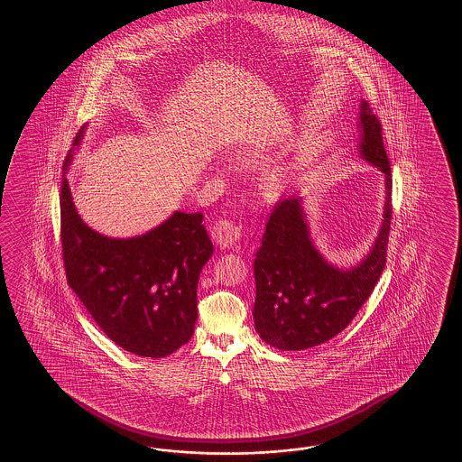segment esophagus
I'll use <instances>...</instances> for the list:
<instances>
[{"label": "esophagus", "mask_w": 462, "mask_h": 462, "mask_svg": "<svg viewBox=\"0 0 462 462\" xmlns=\"http://www.w3.org/2000/svg\"><path fill=\"white\" fill-rule=\"evenodd\" d=\"M211 238L220 247H232L240 238V228L232 220L220 218L211 226Z\"/></svg>", "instance_id": "34e87169"}]
</instances>
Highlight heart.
Returning <instances> with one entry per match:
<instances>
[{"mask_svg": "<svg viewBox=\"0 0 462 462\" xmlns=\"http://www.w3.org/2000/svg\"><path fill=\"white\" fill-rule=\"evenodd\" d=\"M266 189L271 195H278L281 189H282V176L280 172H271L267 174L266 178Z\"/></svg>", "mask_w": 462, "mask_h": 462, "instance_id": "b5f03b06", "label": "heart"}]
</instances>
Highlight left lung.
Masks as SVG:
<instances>
[{
    "label": "left lung",
    "mask_w": 462,
    "mask_h": 462,
    "mask_svg": "<svg viewBox=\"0 0 462 462\" xmlns=\"http://www.w3.org/2000/svg\"><path fill=\"white\" fill-rule=\"evenodd\" d=\"M359 149L386 176V203L378 238L352 269L330 266L313 247L300 196L284 198L269 215L255 254L254 320L261 338L280 350L315 347L340 334L371 296L386 266L392 226V168L383 126L367 101L361 103Z\"/></svg>",
    "instance_id": "8db88e82"
}]
</instances>
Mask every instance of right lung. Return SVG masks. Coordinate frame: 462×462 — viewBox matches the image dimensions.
<instances>
[{
  "label": "right lung",
  "mask_w": 462,
  "mask_h": 462,
  "mask_svg": "<svg viewBox=\"0 0 462 462\" xmlns=\"http://www.w3.org/2000/svg\"><path fill=\"white\" fill-rule=\"evenodd\" d=\"M69 162L68 155L64 171ZM201 222L199 211H176L145 236L105 237L81 220L62 176L60 244L68 284L122 349L166 357L193 336L198 278L213 254Z\"/></svg>",
  "instance_id": "obj_1"
}]
</instances>
